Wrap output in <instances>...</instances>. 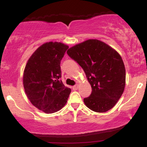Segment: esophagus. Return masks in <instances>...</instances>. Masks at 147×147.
Returning <instances> with one entry per match:
<instances>
[{"label":"esophagus","instance_id":"esophagus-1","mask_svg":"<svg viewBox=\"0 0 147 147\" xmlns=\"http://www.w3.org/2000/svg\"><path fill=\"white\" fill-rule=\"evenodd\" d=\"M78 88H79V86H78V84H77V85L74 86L73 87H72V88H73V90H77L78 89Z\"/></svg>","mask_w":147,"mask_h":147}]
</instances>
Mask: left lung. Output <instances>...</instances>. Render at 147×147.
<instances>
[{"instance_id":"8db88e82","label":"left lung","mask_w":147,"mask_h":147,"mask_svg":"<svg viewBox=\"0 0 147 147\" xmlns=\"http://www.w3.org/2000/svg\"><path fill=\"white\" fill-rule=\"evenodd\" d=\"M67 53L85 71L92 92L84 98L92 111L106 112L116 105L126 85V70L120 54L108 44L88 39L70 47Z\"/></svg>"}]
</instances>
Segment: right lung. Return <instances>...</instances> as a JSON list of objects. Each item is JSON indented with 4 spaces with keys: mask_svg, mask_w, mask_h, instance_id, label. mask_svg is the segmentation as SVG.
<instances>
[{
    "mask_svg": "<svg viewBox=\"0 0 147 147\" xmlns=\"http://www.w3.org/2000/svg\"><path fill=\"white\" fill-rule=\"evenodd\" d=\"M68 48L61 42L43 43L29 57L24 69L26 95L35 107L46 114L61 110L71 93L60 80V62Z\"/></svg>",
    "mask_w": 147,
    "mask_h": 147,
    "instance_id": "1",
    "label": "right lung"
}]
</instances>
